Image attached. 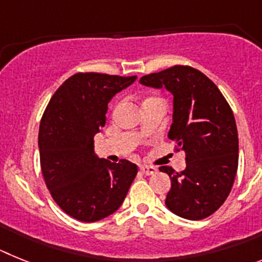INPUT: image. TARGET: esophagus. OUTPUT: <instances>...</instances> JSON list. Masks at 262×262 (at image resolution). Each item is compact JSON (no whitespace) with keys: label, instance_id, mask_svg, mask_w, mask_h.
Instances as JSON below:
<instances>
[{"label":"esophagus","instance_id":"1","mask_svg":"<svg viewBox=\"0 0 262 262\" xmlns=\"http://www.w3.org/2000/svg\"><path fill=\"white\" fill-rule=\"evenodd\" d=\"M140 170L144 172L145 175H151V174H154V172L158 171V169H157V167H154V166H147V165H142L140 167Z\"/></svg>","mask_w":262,"mask_h":262}]
</instances>
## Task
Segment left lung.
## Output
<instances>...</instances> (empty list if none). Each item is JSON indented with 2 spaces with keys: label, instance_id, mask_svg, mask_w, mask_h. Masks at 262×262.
<instances>
[{
  "label": "left lung",
  "instance_id": "8db88e82",
  "mask_svg": "<svg viewBox=\"0 0 262 262\" xmlns=\"http://www.w3.org/2000/svg\"><path fill=\"white\" fill-rule=\"evenodd\" d=\"M142 85L172 93V124L169 138L186 151V169L170 166L171 188L165 203L183 219L200 220L226 202L235 182L238 137L231 106L211 79L190 66H174L140 79Z\"/></svg>",
  "mask_w": 262,
  "mask_h": 262
}]
</instances>
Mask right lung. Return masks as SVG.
<instances>
[{"instance_id": "1", "label": "right lung", "mask_w": 262, "mask_h": 262, "mask_svg": "<svg viewBox=\"0 0 262 262\" xmlns=\"http://www.w3.org/2000/svg\"><path fill=\"white\" fill-rule=\"evenodd\" d=\"M137 76L79 72L52 95L39 125L40 167L52 199L67 215L92 223L120 208L137 165L95 154L93 137L105 125L108 103Z\"/></svg>"}]
</instances>
